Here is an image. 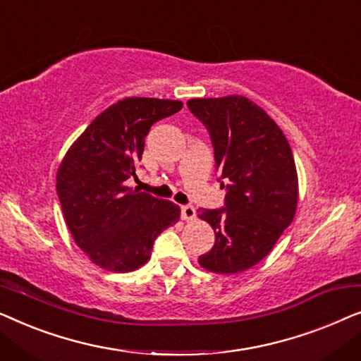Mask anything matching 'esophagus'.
Wrapping results in <instances>:
<instances>
[{"mask_svg": "<svg viewBox=\"0 0 361 361\" xmlns=\"http://www.w3.org/2000/svg\"><path fill=\"white\" fill-rule=\"evenodd\" d=\"M180 216L182 220L185 221H190L195 219V209L192 205H182L180 207Z\"/></svg>", "mask_w": 361, "mask_h": 361, "instance_id": "1", "label": "esophagus"}]
</instances>
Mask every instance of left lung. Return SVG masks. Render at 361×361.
Here are the masks:
<instances>
[{
	"mask_svg": "<svg viewBox=\"0 0 361 361\" xmlns=\"http://www.w3.org/2000/svg\"><path fill=\"white\" fill-rule=\"evenodd\" d=\"M187 106L209 130L226 182L225 209L199 210L215 231L214 248L199 264L216 274L241 273L264 259L294 220L299 180L293 151L273 118L246 97L192 98Z\"/></svg>",
	"mask_w": 361,
	"mask_h": 361,
	"instance_id": "left-lung-1",
	"label": "left lung"
}]
</instances>
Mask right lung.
I'll list each match as a JSON object with an SVG mask.
<instances>
[{
    "instance_id": "obj_1",
    "label": "right lung",
    "mask_w": 361,
    "mask_h": 361,
    "mask_svg": "<svg viewBox=\"0 0 361 361\" xmlns=\"http://www.w3.org/2000/svg\"><path fill=\"white\" fill-rule=\"evenodd\" d=\"M179 100L130 97L102 111L68 147L57 169V195L75 243L100 268L130 273L151 258L157 235L179 221L174 202L126 185L136 177L151 126Z\"/></svg>"
}]
</instances>
